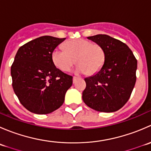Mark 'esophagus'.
<instances>
[{
  "mask_svg": "<svg viewBox=\"0 0 151 151\" xmlns=\"http://www.w3.org/2000/svg\"><path fill=\"white\" fill-rule=\"evenodd\" d=\"M76 80H77V77H73V83H75V81H76Z\"/></svg>",
  "mask_w": 151,
  "mask_h": 151,
  "instance_id": "esophagus-1",
  "label": "esophagus"
}]
</instances>
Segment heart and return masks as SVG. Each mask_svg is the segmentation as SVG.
Instances as JSON below:
<instances>
[{"instance_id": "1", "label": "heart", "mask_w": 151, "mask_h": 151, "mask_svg": "<svg viewBox=\"0 0 151 151\" xmlns=\"http://www.w3.org/2000/svg\"><path fill=\"white\" fill-rule=\"evenodd\" d=\"M65 50L56 48L52 53L55 66L63 71L70 69L76 62L77 73L93 74L101 68L104 60V52L97 44H91L83 39L68 41L64 45Z\"/></svg>"}]
</instances>
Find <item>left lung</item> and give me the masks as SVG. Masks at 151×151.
Listing matches in <instances>:
<instances>
[{
  "instance_id": "1",
  "label": "left lung",
  "mask_w": 151,
  "mask_h": 151,
  "mask_svg": "<svg viewBox=\"0 0 151 151\" xmlns=\"http://www.w3.org/2000/svg\"><path fill=\"white\" fill-rule=\"evenodd\" d=\"M87 38L103 49L104 61L95 74L85 79L83 100L99 112H115L130 98L136 83L137 60L126 44L108 35Z\"/></svg>"
}]
</instances>
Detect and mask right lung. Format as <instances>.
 <instances>
[{
  "label": "right lung",
  "instance_id": "right-lung-1",
  "mask_svg": "<svg viewBox=\"0 0 151 151\" xmlns=\"http://www.w3.org/2000/svg\"><path fill=\"white\" fill-rule=\"evenodd\" d=\"M65 39L41 36L19 47L15 55L11 67L12 87L30 112L51 113L64 102L73 77L56 68L52 53Z\"/></svg>",
  "mask_w": 151,
  "mask_h": 151
}]
</instances>
